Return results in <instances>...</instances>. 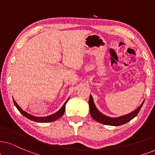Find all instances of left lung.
<instances>
[{
	"label": "left lung",
	"mask_w": 155,
	"mask_h": 155,
	"mask_svg": "<svg viewBox=\"0 0 155 155\" xmlns=\"http://www.w3.org/2000/svg\"><path fill=\"white\" fill-rule=\"evenodd\" d=\"M144 101H143V102L141 104V105L137 109H135L132 112L128 114L123 115V116L118 117H110L103 114L102 113L98 110L94 104V102L93 97H92L91 95H90L89 100L90 114H91L92 118L94 119V120L101 123V124L110 125V126H119V125L126 124V123L132 120V119H134L138 114L139 111H140L143 104H144Z\"/></svg>",
	"instance_id": "left-lung-1"
}]
</instances>
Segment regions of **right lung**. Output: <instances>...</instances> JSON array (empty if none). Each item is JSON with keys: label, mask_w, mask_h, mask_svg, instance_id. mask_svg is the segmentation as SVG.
<instances>
[{"label": "right lung", "mask_w": 155, "mask_h": 155, "mask_svg": "<svg viewBox=\"0 0 155 155\" xmlns=\"http://www.w3.org/2000/svg\"><path fill=\"white\" fill-rule=\"evenodd\" d=\"M69 98L66 101V102L64 104V105L62 106V107L59 110H58L57 112L51 115H49V116H47V117H36L34 116V115H31V114L27 113L26 111H23L22 109L18 105V104L15 102V101L13 99V102H14V104L16 108L18 109V110L20 111L21 114H22L23 116L28 118L30 120L36 121V122H41V123H46V122H51V121H54L56 120H57L58 119H59L60 117H61L63 116V114H64V111H65V107H66V104L67 103V101Z\"/></svg>", "instance_id": "1"}]
</instances>
